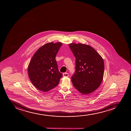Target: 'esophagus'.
I'll return each instance as SVG.
<instances>
[{"label": "esophagus", "mask_w": 131, "mask_h": 131, "mask_svg": "<svg viewBox=\"0 0 131 131\" xmlns=\"http://www.w3.org/2000/svg\"><path fill=\"white\" fill-rule=\"evenodd\" d=\"M63 75L64 77H68L69 76V74L67 72H65L63 74Z\"/></svg>", "instance_id": "34e87169"}]
</instances>
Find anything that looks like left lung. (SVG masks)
Here are the masks:
<instances>
[{"label": "left lung", "mask_w": 131, "mask_h": 131, "mask_svg": "<svg viewBox=\"0 0 131 131\" xmlns=\"http://www.w3.org/2000/svg\"><path fill=\"white\" fill-rule=\"evenodd\" d=\"M69 46L75 58V72L71 78L74 87L84 95L94 92L102 82L103 59L90 45L71 43Z\"/></svg>", "instance_id": "1"}]
</instances>
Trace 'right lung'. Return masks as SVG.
I'll list each match as a JSON object with an SVG mask.
<instances>
[{"mask_svg": "<svg viewBox=\"0 0 131 131\" xmlns=\"http://www.w3.org/2000/svg\"><path fill=\"white\" fill-rule=\"evenodd\" d=\"M61 42H50L35 53L28 66V74L35 87L47 92L57 86L62 74L59 72L56 57Z\"/></svg>", "mask_w": 131, "mask_h": 131, "instance_id": "right-lung-1", "label": "right lung"}]
</instances>
